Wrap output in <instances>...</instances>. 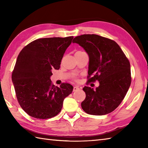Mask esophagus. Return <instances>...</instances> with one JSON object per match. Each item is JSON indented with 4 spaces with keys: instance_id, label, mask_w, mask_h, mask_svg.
<instances>
[{
    "instance_id": "34e87169",
    "label": "esophagus",
    "mask_w": 148,
    "mask_h": 148,
    "mask_svg": "<svg viewBox=\"0 0 148 148\" xmlns=\"http://www.w3.org/2000/svg\"><path fill=\"white\" fill-rule=\"evenodd\" d=\"M79 89V87H77V86H74V88H73V91H74V92H76V91L78 90Z\"/></svg>"
}]
</instances>
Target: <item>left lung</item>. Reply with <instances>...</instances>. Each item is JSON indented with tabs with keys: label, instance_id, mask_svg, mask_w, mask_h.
<instances>
[{
	"label": "left lung",
	"instance_id": "left-lung-1",
	"mask_svg": "<svg viewBox=\"0 0 148 148\" xmlns=\"http://www.w3.org/2000/svg\"><path fill=\"white\" fill-rule=\"evenodd\" d=\"M82 46L89 56L88 81H99L94 90L84 86L86 98L81 103L89 114L104 115L114 111L125 98L130 86V64L114 40L96 34H84L72 40Z\"/></svg>",
	"mask_w": 148,
	"mask_h": 148
}]
</instances>
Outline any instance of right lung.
I'll return each instance as SVG.
<instances>
[{
    "label": "right lung",
    "mask_w": 148,
    "mask_h": 148,
    "mask_svg": "<svg viewBox=\"0 0 148 148\" xmlns=\"http://www.w3.org/2000/svg\"><path fill=\"white\" fill-rule=\"evenodd\" d=\"M49 37L36 39L19 53L12 73L19 104L29 116L49 119L61 111L63 102L73 90L71 84L55 86L50 79L52 70H58L65 50L73 39Z\"/></svg>",
    "instance_id": "1"
}]
</instances>
